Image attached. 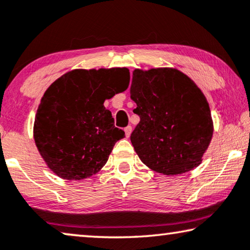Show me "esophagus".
I'll return each instance as SVG.
<instances>
[{
    "label": "esophagus",
    "instance_id": "esophagus-1",
    "mask_svg": "<svg viewBox=\"0 0 250 250\" xmlns=\"http://www.w3.org/2000/svg\"><path fill=\"white\" fill-rule=\"evenodd\" d=\"M125 135H126V137H129V135H131V133H132V127L131 126H127V127H125Z\"/></svg>",
    "mask_w": 250,
    "mask_h": 250
}]
</instances>
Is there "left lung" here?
<instances>
[{
  "label": "left lung",
  "mask_w": 250,
  "mask_h": 250,
  "mask_svg": "<svg viewBox=\"0 0 250 250\" xmlns=\"http://www.w3.org/2000/svg\"><path fill=\"white\" fill-rule=\"evenodd\" d=\"M131 98L140 123L131 142L141 161L164 175H178L201 164L213 135L208 100L176 68L133 72Z\"/></svg>",
  "instance_id": "obj_1"
}]
</instances>
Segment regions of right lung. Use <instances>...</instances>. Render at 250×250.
<instances>
[{
  "mask_svg": "<svg viewBox=\"0 0 250 250\" xmlns=\"http://www.w3.org/2000/svg\"><path fill=\"white\" fill-rule=\"evenodd\" d=\"M128 83L125 67L73 70L46 90L36 114L34 137L57 176L80 180L104 167L115 143L125 137L104 103L125 91Z\"/></svg>",
  "mask_w": 250,
  "mask_h": 250,
  "instance_id": "1",
  "label": "right lung"
}]
</instances>
